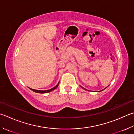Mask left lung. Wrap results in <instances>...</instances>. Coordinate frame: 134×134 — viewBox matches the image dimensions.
I'll return each mask as SVG.
<instances>
[{"instance_id": "8db88e82", "label": "left lung", "mask_w": 134, "mask_h": 134, "mask_svg": "<svg viewBox=\"0 0 134 134\" xmlns=\"http://www.w3.org/2000/svg\"><path fill=\"white\" fill-rule=\"evenodd\" d=\"M103 90H102V91H103Z\"/></svg>"}]
</instances>
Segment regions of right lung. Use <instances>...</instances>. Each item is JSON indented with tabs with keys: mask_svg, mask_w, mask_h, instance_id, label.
I'll return each instance as SVG.
<instances>
[{
	"mask_svg": "<svg viewBox=\"0 0 134 134\" xmlns=\"http://www.w3.org/2000/svg\"><path fill=\"white\" fill-rule=\"evenodd\" d=\"M59 84V82L57 83V85H56V86H54V88H52V89H50V90H46V91H41V90H34V89H32V88H30L31 90H32V91L35 92H36V93H48V92H51L52 91L54 90L55 89H56L57 88V86H58Z\"/></svg>",
	"mask_w": 134,
	"mask_h": 134,
	"instance_id": "obj_1",
	"label": "right lung"
}]
</instances>
